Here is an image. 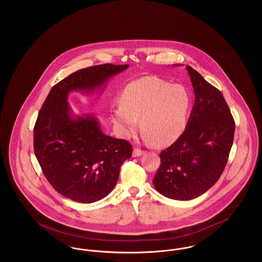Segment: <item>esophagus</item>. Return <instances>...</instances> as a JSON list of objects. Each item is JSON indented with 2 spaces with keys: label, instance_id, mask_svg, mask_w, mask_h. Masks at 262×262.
<instances>
[{
  "label": "esophagus",
  "instance_id": "34e87169",
  "mask_svg": "<svg viewBox=\"0 0 262 262\" xmlns=\"http://www.w3.org/2000/svg\"><path fill=\"white\" fill-rule=\"evenodd\" d=\"M145 152L143 150L138 149V148H135L133 151V157H139L141 155H143Z\"/></svg>",
  "mask_w": 262,
  "mask_h": 262
}]
</instances>
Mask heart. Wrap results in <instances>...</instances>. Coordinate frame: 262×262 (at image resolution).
Wrapping results in <instances>:
<instances>
[{"label": "heart", "instance_id": "b5f03b06", "mask_svg": "<svg viewBox=\"0 0 262 262\" xmlns=\"http://www.w3.org/2000/svg\"><path fill=\"white\" fill-rule=\"evenodd\" d=\"M190 106L191 97L185 86L142 77L124 89L121 103L111 108V119L123 138L137 133L139 120L145 141L165 146L183 135Z\"/></svg>", "mask_w": 262, "mask_h": 262}]
</instances>
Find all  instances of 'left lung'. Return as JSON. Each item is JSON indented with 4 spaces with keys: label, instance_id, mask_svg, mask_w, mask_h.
<instances>
[{
    "label": "left lung",
    "instance_id": "1",
    "mask_svg": "<svg viewBox=\"0 0 262 262\" xmlns=\"http://www.w3.org/2000/svg\"><path fill=\"white\" fill-rule=\"evenodd\" d=\"M186 69L194 105L183 135L161 152V165L153 179L156 190L174 200L196 199L215 185L224 171L235 134V122L222 93L191 67Z\"/></svg>",
    "mask_w": 262,
    "mask_h": 262
}]
</instances>
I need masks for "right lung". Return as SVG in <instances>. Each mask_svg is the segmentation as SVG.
<instances>
[{
	"mask_svg": "<svg viewBox=\"0 0 262 262\" xmlns=\"http://www.w3.org/2000/svg\"><path fill=\"white\" fill-rule=\"evenodd\" d=\"M128 64H99L79 70L51 89L34 126V153L46 179L59 193L80 203L107 196L132 145L105 135L94 114H75L69 94H100Z\"/></svg>",
	"mask_w": 262,
	"mask_h": 262,
	"instance_id": "right-lung-1",
	"label": "right lung"
}]
</instances>
